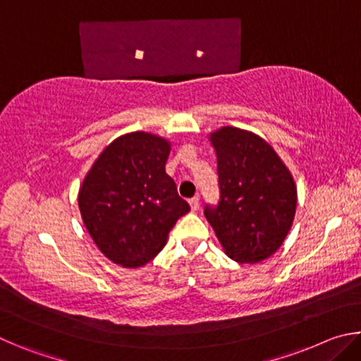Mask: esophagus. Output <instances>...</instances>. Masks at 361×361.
<instances>
[{
  "instance_id": "34e87169",
  "label": "esophagus",
  "mask_w": 361,
  "mask_h": 361,
  "mask_svg": "<svg viewBox=\"0 0 361 361\" xmlns=\"http://www.w3.org/2000/svg\"><path fill=\"white\" fill-rule=\"evenodd\" d=\"M189 205H191V210H192V212L197 210V209H199V197L189 199Z\"/></svg>"
}]
</instances>
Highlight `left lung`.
<instances>
[{"label": "left lung", "mask_w": 361, "mask_h": 361, "mask_svg": "<svg viewBox=\"0 0 361 361\" xmlns=\"http://www.w3.org/2000/svg\"><path fill=\"white\" fill-rule=\"evenodd\" d=\"M216 151L219 202L205 207L224 253L237 262L264 261L282 247L295 219L296 185L282 159L253 132L221 127Z\"/></svg>", "instance_id": "obj_1"}]
</instances>
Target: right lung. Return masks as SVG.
Returning <instances> with one entry per match:
<instances>
[{
    "mask_svg": "<svg viewBox=\"0 0 361 361\" xmlns=\"http://www.w3.org/2000/svg\"><path fill=\"white\" fill-rule=\"evenodd\" d=\"M169 154L166 138L126 133L102 151L79 188L85 229L114 264L145 266L166 245L176 219L191 210L166 173Z\"/></svg>",
    "mask_w": 361,
    "mask_h": 361,
    "instance_id": "right-lung-1",
    "label": "right lung"
}]
</instances>
